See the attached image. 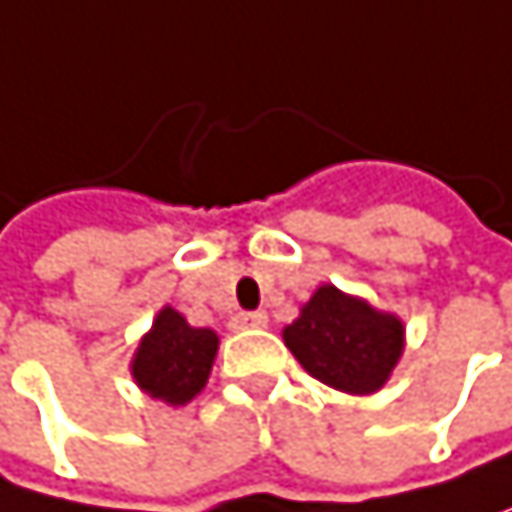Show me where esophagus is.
Wrapping results in <instances>:
<instances>
[{
  "instance_id": "34e87169",
  "label": "esophagus",
  "mask_w": 512,
  "mask_h": 512,
  "mask_svg": "<svg viewBox=\"0 0 512 512\" xmlns=\"http://www.w3.org/2000/svg\"><path fill=\"white\" fill-rule=\"evenodd\" d=\"M267 312H239L233 315V327L236 331H251V327H267Z\"/></svg>"
}]
</instances>
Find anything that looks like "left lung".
Returning <instances> with one entry per match:
<instances>
[{"mask_svg":"<svg viewBox=\"0 0 512 512\" xmlns=\"http://www.w3.org/2000/svg\"><path fill=\"white\" fill-rule=\"evenodd\" d=\"M282 337L309 376L346 394L379 391L404 355V321L334 285H321Z\"/></svg>","mask_w":512,"mask_h":512,"instance_id":"8db88e82","label":"left lung"}]
</instances>
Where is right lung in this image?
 <instances>
[{
	"label": "right lung",
	"instance_id": "1",
	"mask_svg": "<svg viewBox=\"0 0 512 512\" xmlns=\"http://www.w3.org/2000/svg\"><path fill=\"white\" fill-rule=\"evenodd\" d=\"M218 352V334L209 327H191L185 315L172 306H163L142 337L133 355V379L136 385L163 400L169 407H185L194 400L212 373V361Z\"/></svg>",
	"mask_w": 512,
	"mask_h": 512
}]
</instances>
